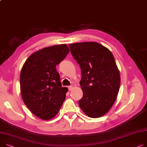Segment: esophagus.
<instances>
[{
    "label": "esophagus",
    "instance_id": "esophagus-1",
    "mask_svg": "<svg viewBox=\"0 0 147 147\" xmlns=\"http://www.w3.org/2000/svg\"><path fill=\"white\" fill-rule=\"evenodd\" d=\"M68 90H69V91H71V90H73V87L72 86H68Z\"/></svg>",
    "mask_w": 147,
    "mask_h": 147
}]
</instances>
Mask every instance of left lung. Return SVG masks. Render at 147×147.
I'll use <instances>...</instances> for the list:
<instances>
[{
  "instance_id": "left-lung-1",
  "label": "left lung",
  "mask_w": 147,
  "mask_h": 147,
  "mask_svg": "<svg viewBox=\"0 0 147 147\" xmlns=\"http://www.w3.org/2000/svg\"><path fill=\"white\" fill-rule=\"evenodd\" d=\"M69 47L81 68L83 95L79 106L89 117L99 118L110 110L119 90L120 74L114 57L96 42L74 43Z\"/></svg>"
}]
</instances>
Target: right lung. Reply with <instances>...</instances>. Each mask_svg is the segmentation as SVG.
<instances>
[{"label": "right lung", "instance_id": "right-lung-1", "mask_svg": "<svg viewBox=\"0 0 147 147\" xmlns=\"http://www.w3.org/2000/svg\"><path fill=\"white\" fill-rule=\"evenodd\" d=\"M66 44L44 48L29 56L20 75L23 101L30 111L43 120L58 113L68 89L63 87L56 65L69 53Z\"/></svg>", "mask_w": 147, "mask_h": 147}]
</instances>
